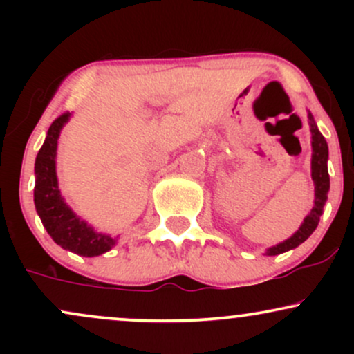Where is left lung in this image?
<instances>
[{"instance_id":"obj_1","label":"left lung","mask_w":354,"mask_h":354,"mask_svg":"<svg viewBox=\"0 0 354 354\" xmlns=\"http://www.w3.org/2000/svg\"><path fill=\"white\" fill-rule=\"evenodd\" d=\"M308 124H310L311 131V178L315 183V205L306 218L303 219L301 226H299L296 233L291 234L290 238L278 245L268 248L266 256H276L286 253V251L295 250L301 243L306 241L311 236L313 231L316 230L319 223V216L323 214V208L328 200V191H330V174H328V143L324 136L321 135L318 124H316L315 118L308 111Z\"/></svg>"}]
</instances>
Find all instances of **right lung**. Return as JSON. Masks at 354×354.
Here are the masks:
<instances>
[{"mask_svg":"<svg viewBox=\"0 0 354 354\" xmlns=\"http://www.w3.org/2000/svg\"><path fill=\"white\" fill-rule=\"evenodd\" d=\"M70 118L71 113H64L53 121L46 140L36 156L35 206L43 226L56 245L71 253L93 258L111 250L118 243V236L113 238L106 233H98L81 219L61 196L56 174V149L61 129Z\"/></svg>","mask_w":354,"mask_h":354,"instance_id":"add662e5","label":"right lung"}]
</instances>
